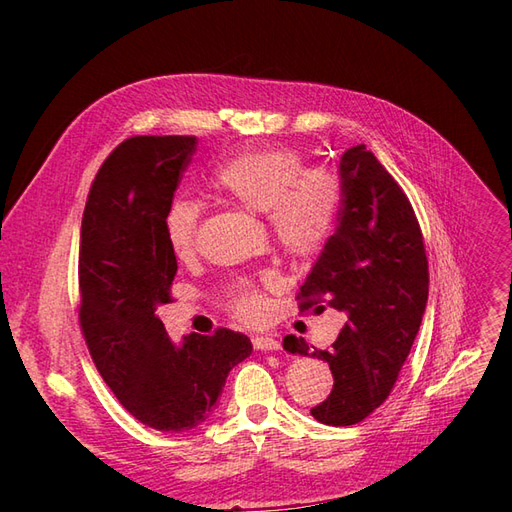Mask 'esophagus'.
Masks as SVG:
<instances>
[{"instance_id": "1", "label": "esophagus", "mask_w": 512, "mask_h": 512, "mask_svg": "<svg viewBox=\"0 0 512 512\" xmlns=\"http://www.w3.org/2000/svg\"><path fill=\"white\" fill-rule=\"evenodd\" d=\"M252 344H254L256 350H265V352L280 350V342H277V339L271 337V335H256L252 339Z\"/></svg>"}]
</instances>
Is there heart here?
<instances>
[{
  "label": "heart",
  "instance_id": "obj_1",
  "mask_svg": "<svg viewBox=\"0 0 512 512\" xmlns=\"http://www.w3.org/2000/svg\"><path fill=\"white\" fill-rule=\"evenodd\" d=\"M209 190L252 213H267V222L284 250L297 256L316 252L329 237L339 207V183L324 168H305L297 151L271 147L245 151L211 170ZM200 205L177 196L162 215L164 241L179 260L196 245ZM230 305L241 318L262 316V297L250 284L230 292Z\"/></svg>",
  "mask_w": 512,
  "mask_h": 512
}]
</instances>
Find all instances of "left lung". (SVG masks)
Returning a JSON list of instances; mask_svg holds the SVG:
<instances>
[{"label":"left lung","mask_w":512,"mask_h":512,"mask_svg":"<svg viewBox=\"0 0 512 512\" xmlns=\"http://www.w3.org/2000/svg\"><path fill=\"white\" fill-rule=\"evenodd\" d=\"M342 207L299 297L301 309L324 305L346 316L329 350H309L286 335L284 350L327 361L331 395L312 408L333 427L361 423L389 397L421 327L429 269L421 226L408 196L365 145L339 160Z\"/></svg>","instance_id":"obj_1"}]
</instances>
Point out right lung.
Masks as SVG:
<instances>
[{
    "label": "right lung",
    "mask_w": 512,
    "mask_h": 512,
    "mask_svg": "<svg viewBox=\"0 0 512 512\" xmlns=\"http://www.w3.org/2000/svg\"><path fill=\"white\" fill-rule=\"evenodd\" d=\"M196 151V136H134L98 170L81 226V327L100 376L134 418L158 431L205 423L230 369L252 354L243 333L168 337L177 258L162 215Z\"/></svg>",
    "instance_id": "obj_1"
}]
</instances>
